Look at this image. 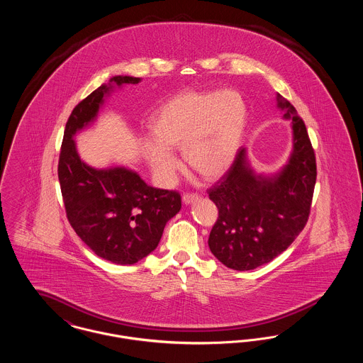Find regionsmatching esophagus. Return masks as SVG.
I'll return each instance as SVG.
<instances>
[{"label": "esophagus", "instance_id": "34e87169", "mask_svg": "<svg viewBox=\"0 0 363 363\" xmlns=\"http://www.w3.org/2000/svg\"><path fill=\"white\" fill-rule=\"evenodd\" d=\"M199 199H200V196H199L197 193H184V196H182V201H184L186 206H189L191 203L197 201Z\"/></svg>", "mask_w": 363, "mask_h": 363}]
</instances>
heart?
Here are the masks:
<instances>
[{
	"label": "heart",
	"mask_w": 363,
	"mask_h": 363,
	"mask_svg": "<svg viewBox=\"0 0 363 363\" xmlns=\"http://www.w3.org/2000/svg\"><path fill=\"white\" fill-rule=\"evenodd\" d=\"M247 122V106L234 89L185 91L162 104L151 120V135L141 154L162 181H170L178 169L173 150L194 173L212 179L234 163Z\"/></svg>",
	"instance_id": "1"
}]
</instances>
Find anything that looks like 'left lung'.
Listing matches in <instances>:
<instances>
[{
    "label": "left lung",
    "instance_id": "1",
    "mask_svg": "<svg viewBox=\"0 0 363 363\" xmlns=\"http://www.w3.org/2000/svg\"><path fill=\"white\" fill-rule=\"evenodd\" d=\"M283 118L291 121L293 151L272 175L257 174L245 148L227 173L208 189L219 211L208 245L212 255L235 271H250L277 257L299 235L311 213L317 167L305 122L277 94Z\"/></svg>",
    "mask_w": 363,
    "mask_h": 363
}]
</instances>
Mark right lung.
I'll use <instances>...</instances> for the list:
<instances>
[{"instance_id": "right-lung-1", "label": "right lung", "mask_w": 363, "mask_h": 363, "mask_svg": "<svg viewBox=\"0 0 363 363\" xmlns=\"http://www.w3.org/2000/svg\"><path fill=\"white\" fill-rule=\"evenodd\" d=\"M140 82V77L114 76L77 104L67 122L58 162L70 225L96 256L120 265L136 264L155 250L164 225L181 209V196L147 185L123 166H88L73 138L96 120L104 98L116 86Z\"/></svg>"}]
</instances>
